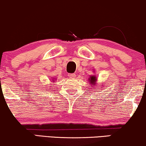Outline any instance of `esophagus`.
Instances as JSON below:
<instances>
[{
	"label": "esophagus",
	"instance_id": "obj_1",
	"mask_svg": "<svg viewBox=\"0 0 146 146\" xmlns=\"http://www.w3.org/2000/svg\"><path fill=\"white\" fill-rule=\"evenodd\" d=\"M68 76H69L70 78H75V77H76V74H68Z\"/></svg>",
	"mask_w": 146,
	"mask_h": 146
}]
</instances>
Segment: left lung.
Wrapping results in <instances>:
<instances>
[{
	"label": "left lung",
	"instance_id": "1",
	"mask_svg": "<svg viewBox=\"0 0 146 146\" xmlns=\"http://www.w3.org/2000/svg\"><path fill=\"white\" fill-rule=\"evenodd\" d=\"M88 79H89V81L90 82V83L92 84V85H94L96 84V81L97 78L95 75H94V76H92H92H90V77L88 78Z\"/></svg>",
	"mask_w": 146,
	"mask_h": 146
}]
</instances>
